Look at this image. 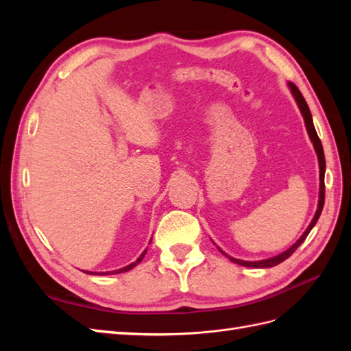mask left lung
<instances>
[{
  "label": "left lung",
  "instance_id": "obj_1",
  "mask_svg": "<svg viewBox=\"0 0 351 351\" xmlns=\"http://www.w3.org/2000/svg\"><path fill=\"white\" fill-rule=\"evenodd\" d=\"M289 88H290V90H291V93H293V97H294L297 105H299L300 112H302L303 119H304V124H306L307 133H309V137H311V141H312V143H313V146H315L316 155H317V161H319V182H321V186H319V202H317L316 214H315L312 222L309 224V227H307L306 231L302 234V237H300L299 240H297L290 249H287L285 252L280 253L278 256H274V258H269V259H263V261H256V262H249V261H241V259L231 258V256H228V254H226L224 252H222V250L219 249V252L224 253L226 256H227L231 262H234V263H237V265H241V267H249V268H271V267H275V265L281 263V262L285 261L287 258H290L291 254L295 252V249L299 247L300 244L306 240V237H307V234H309V232H311V230L315 227L317 219H319V217H321V212H322V208H324V202H325V155H324V147H322L321 139H319V137H317V133H316V130H315L311 110H309V107H307V104H306V101H304V98H303L302 92H300L299 88H297L295 84L291 83V82H289Z\"/></svg>",
  "mask_w": 351,
  "mask_h": 351
}]
</instances>
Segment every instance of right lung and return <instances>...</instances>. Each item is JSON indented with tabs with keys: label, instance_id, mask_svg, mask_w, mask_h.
<instances>
[{
	"label": "right lung",
	"instance_id": "1",
	"mask_svg": "<svg viewBox=\"0 0 351 351\" xmlns=\"http://www.w3.org/2000/svg\"><path fill=\"white\" fill-rule=\"evenodd\" d=\"M146 254V250L141 254L139 258H137V261L136 262H133V263H130V265H127V267H124V268H121V269H117V271H107V272H86V274H97V275H112V274H121V272H125V271H130V269H133L137 263H141L142 262V259H143V256Z\"/></svg>",
	"mask_w": 351,
	"mask_h": 351
}]
</instances>
